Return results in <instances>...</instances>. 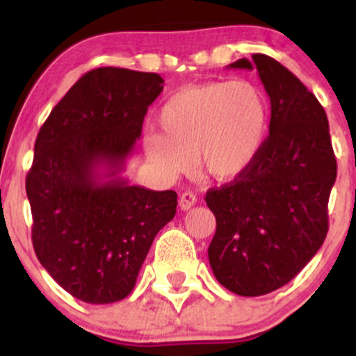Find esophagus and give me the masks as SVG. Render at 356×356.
Returning a JSON list of instances; mask_svg holds the SVG:
<instances>
[{
	"label": "esophagus",
	"mask_w": 356,
	"mask_h": 356,
	"mask_svg": "<svg viewBox=\"0 0 356 356\" xmlns=\"http://www.w3.org/2000/svg\"><path fill=\"white\" fill-rule=\"evenodd\" d=\"M195 202H197V195L191 191L184 192L181 199H179V206H181L182 211H189L192 206H195Z\"/></svg>",
	"instance_id": "34e87169"
}]
</instances>
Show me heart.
<instances>
[{
  "label": "heart",
  "instance_id": "b5f03b06",
  "mask_svg": "<svg viewBox=\"0 0 356 356\" xmlns=\"http://www.w3.org/2000/svg\"><path fill=\"white\" fill-rule=\"evenodd\" d=\"M271 108L248 80L206 81L175 92L159 110L161 132H147L149 162L165 177L191 172L194 155L216 181H234L256 162L266 142Z\"/></svg>",
  "mask_w": 356,
  "mask_h": 356
}]
</instances>
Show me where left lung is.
<instances>
[{
	"mask_svg": "<svg viewBox=\"0 0 356 356\" xmlns=\"http://www.w3.org/2000/svg\"><path fill=\"white\" fill-rule=\"evenodd\" d=\"M229 68L257 70L269 102V136L246 174L206 194L216 216L207 256L216 280L239 296L288 284L328 232L337 159L316 97L280 61L256 53Z\"/></svg>",
	"mask_w": 356,
	"mask_h": 356,
	"instance_id": "obj_1",
	"label": "left lung"
}]
</instances>
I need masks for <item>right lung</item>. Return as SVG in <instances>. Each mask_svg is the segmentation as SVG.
<instances>
[{
    "instance_id": "obj_1",
    "label": "right lung",
    "mask_w": 356,
    "mask_h": 356,
    "mask_svg": "<svg viewBox=\"0 0 356 356\" xmlns=\"http://www.w3.org/2000/svg\"><path fill=\"white\" fill-rule=\"evenodd\" d=\"M162 90L157 73L95 68L68 90L36 137L26 175L35 254L85 303L129 296L155 234L175 216L174 191L129 186L120 175Z\"/></svg>"
}]
</instances>
